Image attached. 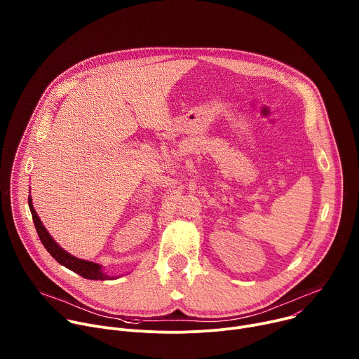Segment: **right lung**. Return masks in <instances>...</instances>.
Masks as SVG:
<instances>
[{"label":"right lung","instance_id":"1","mask_svg":"<svg viewBox=\"0 0 359 359\" xmlns=\"http://www.w3.org/2000/svg\"><path fill=\"white\" fill-rule=\"evenodd\" d=\"M28 204H29V210H31V215H32V220H34V224H35V229H36V233L39 236V240L41 243L43 244V247L46 248V251L53 255V257L60 263L62 264L64 267L69 269L71 271L79 274L81 277L83 278H88V280H108V278H114V277H109L107 274L102 273L100 270V266L96 264V263H92V262H85V260H81V259H76L74 257V255H71L69 252H67L65 250H62L55 241L54 238L49 236V233L46 231V229L42 226L34 206H32V201H31V197H28Z\"/></svg>","mask_w":359,"mask_h":359}]
</instances>
